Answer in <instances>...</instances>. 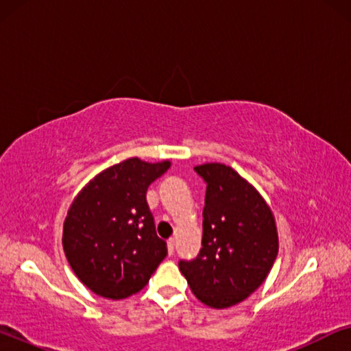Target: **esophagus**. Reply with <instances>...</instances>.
<instances>
[{
	"label": "esophagus",
	"instance_id": "obj_1",
	"mask_svg": "<svg viewBox=\"0 0 351 351\" xmlns=\"http://www.w3.org/2000/svg\"><path fill=\"white\" fill-rule=\"evenodd\" d=\"M167 247H169V254L173 255V252H175V240L173 239L167 240Z\"/></svg>",
	"mask_w": 351,
	"mask_h": 351
}]
</instances>
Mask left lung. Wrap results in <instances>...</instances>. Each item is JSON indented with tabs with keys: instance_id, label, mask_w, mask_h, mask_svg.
Returning a JSON list of instances; mask_svg holds the SVG:
<instances>
[{
	"instance_id": "1",
	"label": "left lung",
	"mask_w": 351,
	"mask_h": 351,
	"mask_svg": "<svg viewBox=\"0 0 351 351\" xmlns=\"http://www.w3.org/2000/svg\"><path fill=\"white\" fill-rule=\"evenodd\" d=\"M195 171L207 184L203 241L193 260H180L192 293L210 308H229L252 294L278 252L276 219L261 195L232 167L210 162Z\"/></svg>"
}]
</instances>
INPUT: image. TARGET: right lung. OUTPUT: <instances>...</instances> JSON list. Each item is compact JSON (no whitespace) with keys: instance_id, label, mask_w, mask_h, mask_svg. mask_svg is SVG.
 I'll return each instance as SVG.
<instances>
[{"instance_id":"1","label":"right lung","mask_w":351,"mask_h":351,"mask_svg":"<svg viewBox=\"0 0 351 351\" xmlns=\"http://www.w3.org/2000/svg\"><path fill=\"white\" fill-rule=\"evenodd\" d=\"M169 167V161L130 158L93 178L74 198L63 224V249L94 294L119 300L139 293L167 255L145 195Z\"/></svg>"}]
</instances>
